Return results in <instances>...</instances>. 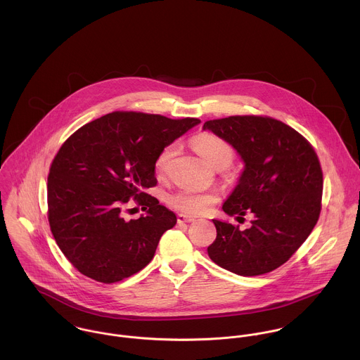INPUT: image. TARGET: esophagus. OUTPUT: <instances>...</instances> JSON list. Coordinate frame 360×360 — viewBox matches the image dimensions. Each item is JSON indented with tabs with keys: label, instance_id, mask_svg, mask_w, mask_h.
Listing matches in <instances>:
<instances>
[{
	"label": "esophagus",
	"instance_id": "34e87169",
	"mask_svg": "<svg viewBox=\"0 0 360 360\" xmlns=\"http://www.w3.org/2000/svg\"><path fill=\"white\" fill-rule=\"evenodd\" d=\"M194 220H195V217H193V216H188V214H184V213L177 214V221L179 223H191Z\"/></svg>",
	"mask_w": 360,
	"mask_h": 360
}]
</instances>
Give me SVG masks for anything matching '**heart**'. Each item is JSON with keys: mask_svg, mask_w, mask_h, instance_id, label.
I'll return each mask as SVG.
<instances>
[{"mask_svg": "<svg viewBox=\"0 0 360 360\" xmlns=\"http://www.w3.org/2000/svg\"><path fill=\"white\" fill-rule=\"evenodd\" d=\"M194 151L206 160L210 166L216 169L227 167L234 159V148L221 137L210 133L201 131L191 137L190 140ZM174 155V147H165L155 160V172L158 176H165L169 169L172 156ZM219 201V194L214 190L195 191V190H177L167 197V204L176 210H180L186 214L197 216L202 214L212 205Z\"/></svg>", "mask_w": 360, "mask_h": 360, "instance_id": "heart-1", "label": "heart"}]
</instances>
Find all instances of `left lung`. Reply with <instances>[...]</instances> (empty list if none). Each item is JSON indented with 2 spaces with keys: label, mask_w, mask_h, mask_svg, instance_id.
Instances as JSON below:
<instances>
[{
  "label": "left lung",
  "mask_w": 360,
  "mask_h": 360,
  "mask_svg": "<svg viewBox=\"0 0 360 360\" xmlns=\"http://www.w3.org/2000/svg\"><path fill=\"white\" fill-rule=\"evenodd\" d=\"M202 129L231 144L244 162L221 209L229 216H254L245 230L213 219L217 236L207 255L238 276L269 273L295 254L319 220L317 155L297 130L267 116H229L207 120Z\"/></svg>",
  "instance_id": "obj_1"
}]
</instances>
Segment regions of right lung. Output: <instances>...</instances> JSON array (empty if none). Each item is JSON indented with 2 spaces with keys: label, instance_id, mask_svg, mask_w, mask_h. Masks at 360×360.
I'll list each match as a JSON object with an SVG mask.
<instances>
[{
  "label": "right lung",
  "instance_id": "obj_1",
  "mask_svg": "<svg viewBox=\"0 0 360 360\" xmlns=\"http://www.w3.org/2000/svg\"><path fill=\"white\" fill-rule=\"evenodd\" d=\"M200 119L112 112L75 131L52 160L49 221L68 260L84 276L116 283L144 269L177 217L144 193L156 184L155 160ZM134 198L146 212L124 221Z\"/></svg>",
  "mask_w": 360,
  "mask_h": 360
}]
</instances>
